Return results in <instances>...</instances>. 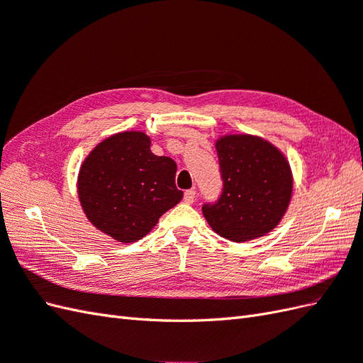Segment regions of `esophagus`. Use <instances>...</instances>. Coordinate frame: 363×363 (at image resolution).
<instances>
[{
  "mask_svg": "<svg viewBox=\"0 0 363 363\" xmlns=\"http://www.w3.org/2000/svg\"><path fill=\"white\" fill-rule=\"evenodd\" d=\"M195 196H196V191L195 190H187L184 193V202L185 204H193V201H195Z\"/></svg>",
  "mask_w": 363,
  "mask_h": 363,
  "instance_id": "esophagus-1",
  "label": "esophagus"
}]
</instances>
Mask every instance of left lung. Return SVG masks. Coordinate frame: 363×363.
I'll return each instance as SVG.
<instances>
[{"mask_svg":"<svg viewBox=\"0 0 363 363\" xmlns=\"http://www.w3.org/2000/svg\"><path fill=\"white\" fill-rule=\"evenodd\" d=\"M223 179L221 195L202 206L210 227L223 238L249 241L280 223L292 195L286 157L255 136H225L216 142Z\"/></svg>","mask_w":363,"mask_h":363,"instance_id":"obj_1","label":"left lung"}]
</instances>
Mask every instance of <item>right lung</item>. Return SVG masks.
I'll use <instances>...</instances> for the list:
<instances>
[{
    "label": "right lung",
    "mask_w": 363,
    "mask_h": 363,
    "mask_svg": "<svg viewBox=\"0 0 363 363\" xmlns=\"http://www.w3.org/2000/svg\"><path fill=\"white\" fill-rule=\"evenodd\" d=\"M176 168L172 157L151 153L147 134H114L80 168L82 207L99 230L121 242L138 241L182 199Z\"/></svg>",
    "instance_id": "1"
}]
</instances>
